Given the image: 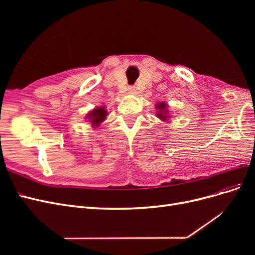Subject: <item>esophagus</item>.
I'll return each instance as SVG.
<instances>
[{
  "label": "esophagus",
  "mask_w": 255,
  "mask_h": 255,
  "mask_svg": "<svg viewBox=\"0 0 255 255\" xmlns=\"http://www.w3.org/2000/svg\"><path fill=\"white\" fill-rule=\"evenodd\" d=\"M128 91L133 92V91H135V88H134V87H128Z\"/></svg>",
  "instance_id": "1"
}]
</instances>
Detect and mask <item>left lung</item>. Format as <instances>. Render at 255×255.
Segmentation results:
<instances>
[{"instance_id":"8db88e82","label":"left lung","mask_w":255,"mask_h":255,"mask_svg":"<svg viewBox=\"0 0 255 255\" xmlns=\"http://www.w3.org/2000/svg\"><path fill=\"white\" fill-rule=\"evenodd\" d=\"M167 107H168V105H166L164 102H160V103L156 104V109L158 110V112L156 113V116L163 121H167V119L169 118L168 117L169 112L167 111Z\"/></svg>"}]
</instances>
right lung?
<instances>
[{
	"instance_id": "add662e5",
	"label": "right lung",
	"mask_w": 255,
	"mask_h": 255,
	"mask_svg": "<svg viewBox=\"0 0 255 255\" xmlns=\"http://www.w3.org/2000/svg\"><path fill=\"white\" fill-rule=\"evenodd\" d=\"M107 112L104 110V107H98V109L92 110L89 114H88V119L89 121L92 123L94 127H99V125L101 122H103V120L106 118Z\"/></svg>"
}]
</instances>
